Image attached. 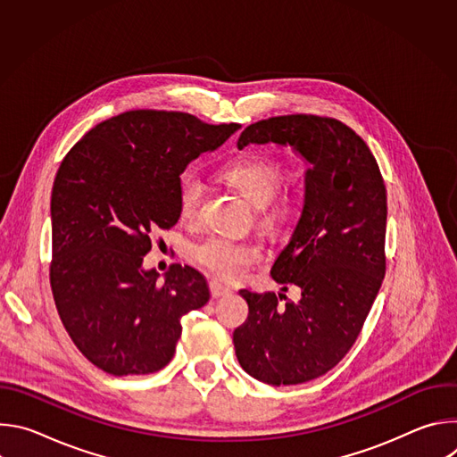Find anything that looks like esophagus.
<instances>
[{"label":"esophagus","mask_w":457,"mask_h":457,"mask_svg":"<svg viewBox=\"0 0 457 457\" xmlns=\"http://www.w3.org/2000/svg\"><path fill=\"white\" fill-rule=\"evenodd\" d=\"M210 291H212V296H213V298L228 296V295L233 293L231 287H228V286H224V284H220V282H217V280H212V282H210Z\"/></svg>","instance_id":"obj_1"}]
</instances>
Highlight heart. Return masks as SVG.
I'll return each instance as SVG.
<instances>
[{
    "label": "heart",
    "instance_id": "heart-1",
    "mask_svg": "<svg viewBox=\"0 0 457 457\" xmlns=\"http://www.w3.org/2000/svg\"><path fill=\"white\" fill-rule=\"evenodd\" d=\"M224 179L233 184L244 197L260 208V220L266 226L282 224L293 210V201L287 193L277 194L282 184V166L264 155H242L231 161L224 171ZM206 184L197 173H186L179 187V212L184 220H193L199 215L204 201ZM260 247L249 240H235L229 237L213 235L193 247L197 262L213 275L233 280L240 277L260 258Z\"/></svg>",
    "mask_w": 457,
    "mask_h": 457
}]
</instances>
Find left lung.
Instances as JSON below:
<instances>
[{
    "label": "left lung",
    "instance_id": "obj_1",
    "mask_svg": "<svg viewBox=\"0 0 457 457\" xmlns=\"http://www.w3.org/2000/svg\"><path fill=\"white\" fill-rule=\"evenodd\" d=\"M249 145L289 146L307 162L303 206L277 256L271 277L300 287L278 293L240 289L249 314L233 333L240 367L275 386L311 381L331 370L356 342L385 275L386 191L374 155L337 119L282 115L249 124Z\"/></svg>",
    "mask_w": 457,
    "mask_h": 457
}]
</instances>
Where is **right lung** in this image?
Listing matches in <instances>:
<instances>
[{
	"label": "right lung",
	"mask_w": 457,
	"mask_h": 457,
	"mask_svg": "<svg viewBox=\"0 0 457 457\" xmlns=\"http://www.w3.org/2000/svg\"><path fill=\"white\" fill-rule=\"evenodd\" d=\"M240 124L182 112L132 110L106 119L62 159L50 199V284L64 329L96 367L139 376L166 367L180 318L208 303L206 278L145 270L152 235L177 224L180 175Z\"/></svg>",
	"instance_id": "1"
}]
</instances>
